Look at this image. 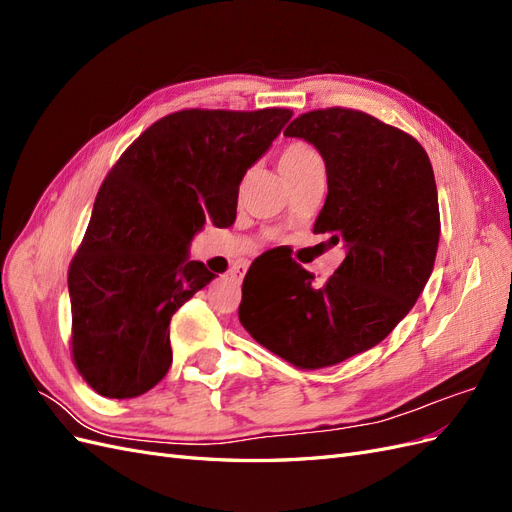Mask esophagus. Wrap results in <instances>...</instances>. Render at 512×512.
Returning a JSON list of instances; mask_svg holds the SVG:
<instances>
[{
    "mask_svg": "<svg viewBox=\"0 0 512 512\" xmlns=\"http://www.w3.org/2000/svg\"><path fill=\"white\" fill-rule=\"evenodd\" d=\"M245 271H247V265H245V262H239V265H232V267H230V275L235 277L237 282H241V280H243V277H245Z\"/></svg>",
    "mask_w": 512,
    "mask_h": 512,
    "instance_id": "1",
    "label": "esophagus"
}]
</instances>
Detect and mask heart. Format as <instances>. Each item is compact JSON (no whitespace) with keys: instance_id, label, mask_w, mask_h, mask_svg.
Instances as JSON below:
<instances>
[{"instance_id":"b5f03b06","label":"heart","mask_w":512,"mask_h":512,"mask_svg":"<svg viewBox=\"0 0 512 512\" xmlns=\"http://www.w3.org/2000/svg\"><path fill=\"white\" fill-rule=\"evenodd\" d=\"M318 162H320V156L316 153V149L303 141L288 143L280 153V166L286 177H290L292 173H297V170L309 164H318Z\"/></svg>"}]
</instances>
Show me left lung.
I'll use <instances>...</instances> for the list:
<instances>
[{
	"label": "left lung",
	"mask_w": 512,
	"mask_h": 512,
	"mask_svg": "<svg viewBox=\"0 0 512 512\" xmlns=\"http://www.w3.org/2000/svg\"><path fill=\"white\" fill-rule=\"evenodd\" d=\"M284 134L320 151L329 194L314 232L346 258L324 284L294 260L250 269L239 320L294 367L322 369L380 344L414 307L436 262L438 190L421 143L363 111H309Z\"/></svg>",
	"instance_id": "1"
}]
</instances>
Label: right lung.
<instances>
[{
    "label": "right lung",
    "mask_w": 512,
    "mask_h": 512,
    "mask_svg": "<svg viewBox=\"0 0 512 512\" xmlns=\"http://www.w3.org/2000/svg\"><path fill=\"white\" fill-rule=\"evenodd\" d=\"M290 117L185 108L108 170L68 271L72 361L96 393L130 399L166 376L170 318L215 277L190 260V243L205 224L235 222L243 175Z\"/></svg>",
    "instance_id": "1"
}]
</instances>
